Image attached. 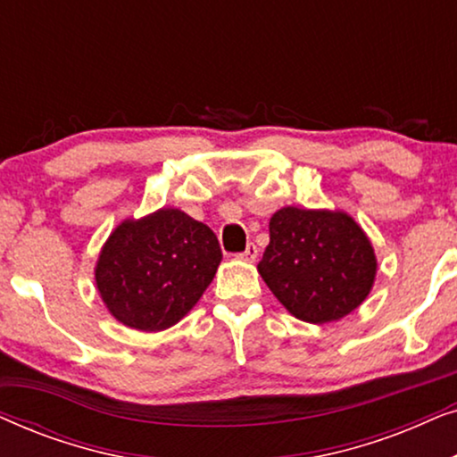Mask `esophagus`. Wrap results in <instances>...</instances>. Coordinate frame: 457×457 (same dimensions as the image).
I'll list each match as a JSON object with an SVG mask.
<instances>
[{"label":"esophagus","mask_w":457,"mask_h":457,"mask_svg":"<svg viewBox=\"0 0 457 457\" xmlns=\"http://www.w3.org/2000/svg\"><path fill=\"white\" fill-rule=\"evenodd\" d=\"M239 258L245 260V262H255V258H258V247H255L253 243H247L245 252L239 253Z\"/></svg>","instance_id":"esophagus-1"}]
</instances>
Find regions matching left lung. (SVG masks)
<instances>
[{
  "mask_svg": "<svg viewBox=\"0 0 457 457\" xmlns=\"http://www.w3.org/2000/svg\"><path fill=\"white\" fill-rule=\"evenodd\" d=\"M377 268L370 239L347 212L287 205L270 218L258 272L293 316L327 324L360 308Z\"/></svg>",
  "mask_w": 457,
  "mask_h": 457,
  "instance_id": "obj_1",
  "label": "left lung"
}]
</instances>
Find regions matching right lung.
I'll use <instances>...</instances> for the list:
<instances>
[{"instance_id":"right-lung-1","label":"right lung","mask_w":457,"mask_h":457,"mask_svg":"<svg viewBox=\"0 0 457 457\" xmlns=\"http://www.w3.org/2000/svg\"><path fill=\"white\" fill-rule=\"evenodd\" d=\"M220 260L210 227L179 208H160L112 230L99 252L96 287L118 322L158 333L189 314Z\"/></svg>"}]
</instances>
